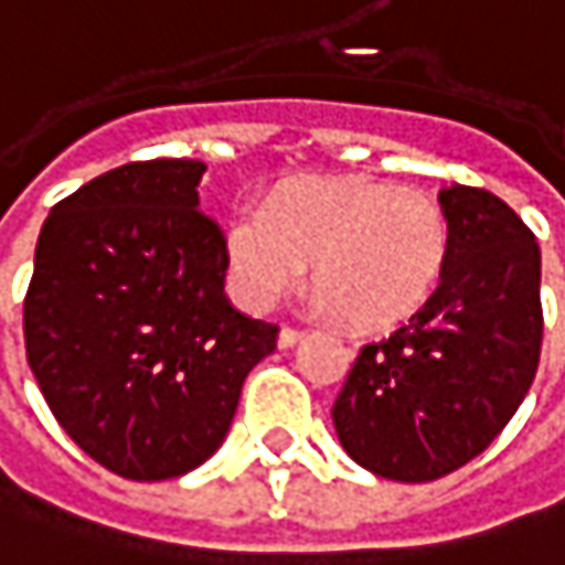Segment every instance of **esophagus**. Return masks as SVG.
<instances>
[{"instance_id": "1", "label": "esophagus", "mask_w": 565, "mask_h": 565, "mask_svg": "<svg viewBox=\"0 0 565 565\" xmlns=\"http://www.w3.org/2000/svg\"><path fill=\"white\" fill-rule=\"evenodd\" d=\"M300 339H303V332H300V329H294V326H284L281 335H278V345H281V349H290V345H297Z\"/></svg>"}]
</instances>
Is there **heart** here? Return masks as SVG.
<instances>
[{"label":"heart","mask_w":565,"mask_h":565,"mask_svg":"<svg viewBox=\"0 0 565 565\" xmlns=\"http://www.w3.org/2000/svg\"><path fill=\"white\" fill-rule=\"evenodd\" d=\"M450 255L441 201L386 179H300L226 223L236 294L268 307L313 262L319 303L351 329L383 332L409 322L438 290Z\"/></svg>","instance_id":"obj_1"}]
</instances>
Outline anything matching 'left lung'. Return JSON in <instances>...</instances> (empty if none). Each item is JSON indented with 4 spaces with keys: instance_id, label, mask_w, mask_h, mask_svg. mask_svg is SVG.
Listing matches in <instances>:
<instances>
[{
    "instance_id": "obj_1",
    "label": "left lung",
    "mask_w": 565,
    "mask_h": 565,
    "mask_svg": "<svg viewBox=\"0 0 565 565\" xmlns=\"http://www.w3.org/2000/svg\"><path fill=\"white\" fill-rule=\"evenodd\" d=\"M450 255L431 300L354 358L332 422L383 480L431 482L495 441L524 403L544 342L541 246L486 188L438 194Z\"/></svg>"
}]
</instances>
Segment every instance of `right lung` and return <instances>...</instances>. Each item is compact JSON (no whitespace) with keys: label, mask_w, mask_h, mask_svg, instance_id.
Masks as SVG:
<instances>
[{"label":"right lung","mask_w":565,"mask_h":565,"mask_svg":"<svg viewBox=\"0 0 565 565\" xmlns=\"http://www.w3.org/2000/svg\"><path fill=\"white\" fill-rule=\"evenodd\" d=\"M198 159L127 162L41 226L24 351L53 418L124 480H172L214 454L278 326L223 294L226 236L198 204Z\"/></svg>","instance_id":"right-lung-1"}]
</instances>
